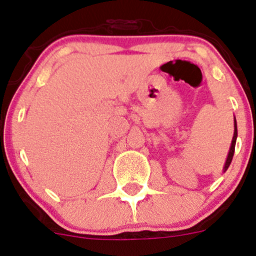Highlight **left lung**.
Here are the masks:
<instances>
[{
  "instance_id": "left-lung-1",
  "label": "left lung",
  "mask_w": 256,
  "mask_h": 256,
  "mask_svg": "<svg viewBox=\"0 0 256 256\" xmlns=\"http://www.w3.org/2000/svg\"><path fill=\"white\" fill-rule=\"evenodd\" d=\"M236 138H238V128H236V120H235V131H234V138H232V142H231V146H230V152H228V159H226V163L225 166H224V172H226L230 166L231 160H232V156H234V152H235V144H236Z\"/></svg>"
}]
</instances>
